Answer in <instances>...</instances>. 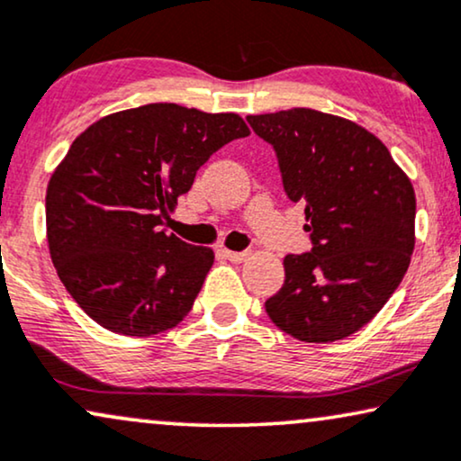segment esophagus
<instances>
[{
  "label": "esophagus",
  "instance_id": "obj_1",
  "mask_svg": "<svg viewBox=\"0 0 461 461\" xmlns=\"http://www.w3.org/2000/svg\"><path fill=\"white\" fill-rule=\"evenodd\" d=\"M221 255H223L225 259L234 261V264H242V261L249 258V253H238V250H230V249H221Z\"/></svg>",
  "mask_w": 461,
  "mask_h": 461
}]
</instances>
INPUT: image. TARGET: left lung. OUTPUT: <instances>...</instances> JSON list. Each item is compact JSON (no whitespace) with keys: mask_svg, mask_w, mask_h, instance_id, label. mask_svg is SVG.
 <instances>
[{"mask_svg":"<svg viewBox=\"0 0 461 461\" xmlns=\"http://www.w3.org/2000/svg\"><path fill=\"white\" fill-rule=\"evenodd\" d=\"M276 150L291 202L304 203L312 250L287 255L266 302L272 323L304 342H334L375 319L409 270L415 189L385 144L353 121L291 108L249 114Z\"/></svg>","mask_w":461,"mask_h":461,"instance_id":"8db88e82","label":"left lung"}]
</instances>
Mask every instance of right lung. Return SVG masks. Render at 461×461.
Listing matches in <instances>:
<instances>
[{"label": "right lung", "instance_id": "right-lung-1", "mask_svg": "<svg viewBox=\"0 0 461 461\" xmlns=\"http://www.w3.org/2000/svg\"><path fill=\"white\" fill-rule=\"evenodd\" d=\"M242 116L178 104L121 110L86 127L46 187V240L63 287L114 334L153 336L187 317L214 264L159 225Z\"/></svg>", "mask_w": 461, "mask_h": 461}]
</instances>
